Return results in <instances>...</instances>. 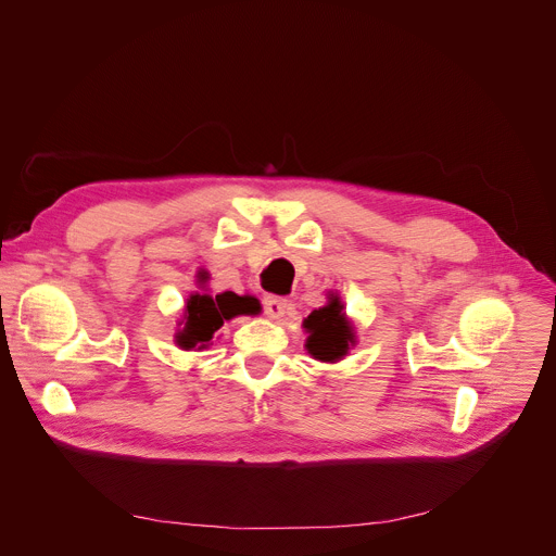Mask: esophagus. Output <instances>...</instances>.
Returning a JSON list of instances; mask_svg holds the SVG:
<instances>
[{"label":"esophagus","mask_w":556,"mask_h":556,"mask_svg":"<svg viewBox=\"0 0 556 556\" xmlns=\"http://www.w3.org/2000/svg\"><path fill=\"white\" fill-rule=\"evenodd\" d=\"M263 308H266V315L273 319L283 317L286 308H288V300L286 298H277V295H266L263 298Z\"/></svg>","instance_id":"obj_1"}]
</instances>
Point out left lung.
Masks as SVG:
<instances>
[{
  "label": "left lung",
  "instance_id": "left-lung-1",
  "mask_svg": "<svg viewBox=\"0 0 556 556\" xmlns=\"http://www.w3.org/2000/svg\"><path fill=\"white\" fill-rule=\"evenodd\" d=\"M306 352L319 363H338L356 346V329L344 313L338 293H329L327 304L315 308L304 323Z\"/></svg>",
  "mask_w": 556,
  "mask_h": 556
}]
</instances>
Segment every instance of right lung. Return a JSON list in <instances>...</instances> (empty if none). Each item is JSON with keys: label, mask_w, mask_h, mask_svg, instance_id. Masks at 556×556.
I'll return each instance as SVG.
<instances>
[{"label": "right lung", "mask_w": 556, "mask_h": 556, "mask_svg": "<svg viewBox=\"0 0 556 556\" xmlns=\"http://www.w3.org/2000/svg\"><path fill=\"white\" fill-rule=\"evenodd\" d=\"M200 288L207 283L210 273L198 270ZM261 304L252 295H237L231 290L225 293L210 295V293H191L182 308V319L178 323V331L173 336V342L185 352H202L214 342L216 331L223 327L227 319L239 315H258Z\"/></svg>", "instance_id": "right-lung-1"}]
</instances>
